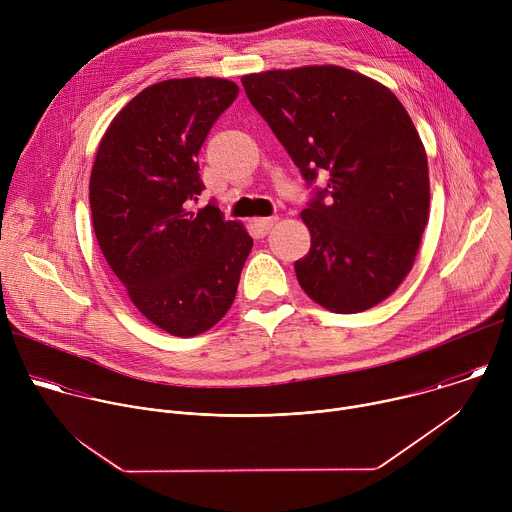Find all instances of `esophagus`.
I'll list each match as a JSON object with an SVG mask.
<instances>
[{
  "label": "esophagus",
  "instance_id": "34e87169",
  "mask_svg": "<svg viewBox=\"0 0 512 512\" xmlns=\"http://www.w3.org/2000/svg\"><path fill=\"white\" fill-rule=\"evenodd\" d=\"M275 221H277L275 216H267V218H255L253 225H255V229H257V233H259V235H267V233L271 231V227L275 225Z\"/></svg>",
  "mask_w": 512,
  "mask_h": 512
}]
</instances>
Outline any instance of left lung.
I'll use <instances>...</instances> for the list:
<instances>
[{"label": "left lung", "mask_w": 512, "mask_h": 512, "mask_svg": "<svg viewBox=\"0 0 512 512\" xmlns=\"http://www.w3.org/2000/svg\"><path fill=\"white\" fill-rule=\"evenodd\" d=\"M308 186L310 253L296 261L306 294L336 314L364 312L411 271L429 218L427 156L401 101L342 66L267 70L241 79Z\"/></svg>", "instance_id": "obj_1"}]
</instances>
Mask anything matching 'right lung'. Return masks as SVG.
Returning a JSON list of instances; mask_svg holds the SVG:
<instances>
[{
    "label": "right lung",
    "instance_id": "obj_1",
    "mask_svg": "<svg viewBox=\"0 0 512 512\" xmlns=\"http://www.w3.org/2000/svg\"><path fill=\"white\" fill-rule=\"evenodd\" d=\"M239 87L227 79H170L143 89L107 127L89 200L99 247L133 306L172 336H196L237 296L253 239L210 200L198 152Z\"/></svg>",
    "mask_w": 512,
    "mask_h": 512
}]
</instances>
